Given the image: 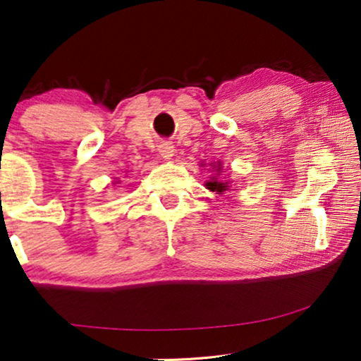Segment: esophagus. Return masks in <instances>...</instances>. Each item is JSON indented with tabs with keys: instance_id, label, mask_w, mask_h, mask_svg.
Listing matches in <instances>:
<instances>
[{
	"instance_id": "esophagus-1",
	"label": "esophagus",
	"mask_w": 361,
	"mask_h": 361,
	"mask_svg": "<svg viewBox=\"0 0 361 361\" xmlns=\"http://www.w3.org/2000/svg\"><path fill=\"white\" fill-rule=\"evenodd\" d=\"M159 154L161 157H164V159H171V157L174 156V146H172V142H161Z\"/></svg>"
}]
</instances>
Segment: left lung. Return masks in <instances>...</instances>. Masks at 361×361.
<instances>
[{
    "label": "left lung",
    "instance_id": "obj_1",
    "mask_svg": "<svg viewBox=\"0 0 361 361\" xmlns=\"http://www.w3.org/2000/svg\"><path fill=\"white\" fill-rule=\"evenodd\" d=\"M215 166L217 167L215 172L220 176L221 164L219 162V166H212V167H214V169ZM205 187H207V189H209V190H212V192H216V194H224V192H226V190L230 189L228 182H221V180H219V179H216V176H212V179H210L209 182H207Z\"/></svg>",
    "mask_w": 361,
    "mask_h": 361
}]
</instances>
